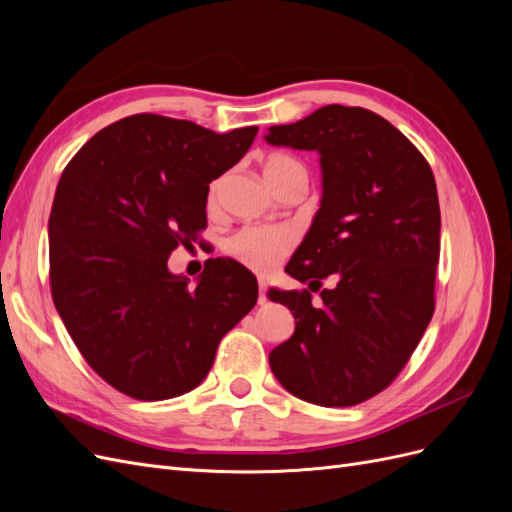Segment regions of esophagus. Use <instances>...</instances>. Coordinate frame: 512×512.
Listing matches in <instances>:
<instances>
[{"instance_id":"1","label":"esophagus","mask_w":512,"mask_h":512,"mask_svg":"<svg viewBox=\"0 0 512 512\" xmlns=\"http://www.w3.org/2000/svg\"><path fill=\"white\" fill-rule=\"evenodd\" d=\"M258 303L265 305L267 303V284L258 280Z\"/></svg>"}]
</instances>
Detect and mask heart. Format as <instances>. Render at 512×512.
<instances>
[{
    "instance_id": "b5f03b06",
    "label": "heart",
    "mask_w": 512,
    "mask_h": 512,
    "mask_svg": "<svg viewBox=\"0 0 512 512\" xmlns=\"http://www.w3.org/2000/svg\"><path fill=\"white\" fill-rule=\"evenodd\" d=\"M297 173L307 175V170L297 158L286 156V153H273L265 162V177L271 183V188ZM220 190L222 181H215L209 190V205L218 203ZM294 241H297V237H294V232L286 226L256 224L245 226L237 230L232 237H228L226 252L241 260L243 265L252 267L254 271L267 273L292 250Z\"/></svg>"
}]
</instances>
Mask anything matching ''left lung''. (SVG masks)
Segmentation results:
<instances>
[{
    "mask_svg": "<svg viewBox=\"0 0 512 512\" xmlns=\"http://www.w3.org/2000/svg\"><path fill=\"white\" fill-rule=\"evenodd\" d=\"M265 141L318 151L322 166L320 209L286 265L321 301L307 288L271 290L294 316L292 337L269 354L271 371L309 404L356 406L397 378L433 316L436 179L404 134L361 106H322L271 126Z\"/></svg>",
    "mask_w": 512,
    "mask_h": 512,
    "instance_id": "obj_1",
    "label": "left lung"
}]
</instances>
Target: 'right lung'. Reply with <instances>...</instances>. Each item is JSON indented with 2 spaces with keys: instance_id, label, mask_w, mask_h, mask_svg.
I'll list each match as a JSON object with an SVG mask.
<instances>
[{
  "instance_id": "add662e5",
  "label": "right lung",
  "mask_w": 512,
  "mask_h": 512,
  "mask_svg": "<svg viewBox=\"0 0 512 512\" xmlns=\"http://www.w3.org/2000/svg\"><path fill=\"white\" fill-rule=\"evenodd\" d=\"M256 132L130 115L61 173L49 218L53 301L89 367L119 393L160 401L196 389L220 339L256 305V277L237 260H209L196 288L168 271L173 250L207 226L209 183Z\"/></svg>"
}]
</instances>
